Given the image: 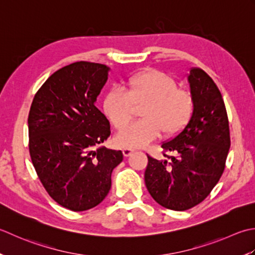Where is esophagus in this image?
<instances>
[{"mask_svg": "<svg viewBox=\"0 0 255 255\" xmlns=\"http://www.w3.org/2000/svg\"><path fill=\"white\" fill-rule=\"evenodd\" d=\"M132 153H134V149H132V148H124V149H123L124 156H127V157H128L129 155H131Z\"/></svg>", "mask_w": 255, "mask_h": 255, "instance_id": "34e87169", "label": "esophagus"}]
</instances>
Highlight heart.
<instances>
[{"mask_svg":"<svg viewBox=\"0 0 255 255\" xmlns=\"http://www.w3.org/2000/svg\"><path fill=\"white\" fill-rule=\"evenodd\" d=\"M135 106L143 107V120L118 134L116 142L121 147L145 146L162 131L166 136L179 133L190 120L194 100L189 91L177 88L173 77L150 69L129 77L124 91L114 88L103 100V111L119 131L131 121Z\"/></svg>","mask_w":255,"mask_h":255,"instance_id":"obj_1","label":"heart"}]
</instances>
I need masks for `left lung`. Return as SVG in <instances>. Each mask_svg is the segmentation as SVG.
<instances>
[{
	"label": "left lung",
	"instance_id": "8db88e82",
	"mask_svg": "<svg viewBox=\"0 0 255 255\" xmlns=\"http://www.w3.org/2000/svg\"><path fill=\"white\" fill-rule=\"evenodd\" d=\"M194 111L187 126L163 142L165 159L147 155L145 185L153 199L167 209L184 211L200 204L219 181L230 148V131L221 93L200 68L187 77Z\"/></svg>",
	"mask_w": 255,
	"mask_h": 255
}]
</instances>
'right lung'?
I'll list each match as a JSON object with an SVG mask.
<instances>
[{
	"mask_svg": "<svg viewBox=\"0 0 255 255\" xmlns=\"http://www.w3.org/2000/svg\"><path fill=\"white\" fill-rule=\"evenodd\" d=\"M110 68L78 61L54 72L36 93L28 114L29 154L57 204L72 211L98 206L111 188L121 150L101 144L110 122L95 106Z\"/></svg>",
	"mask_w": 255,
	"mask_h": 255,
	"instance_id": "1",
	"label": "right lung"
}]
</instances>
